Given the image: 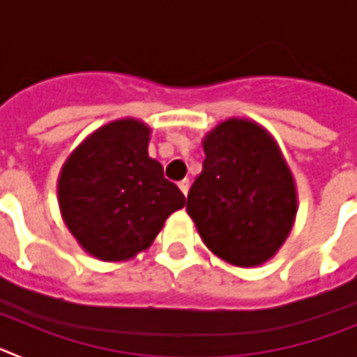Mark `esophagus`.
Listing matches in <instances>:
<instances>
[{
	"label": "esophagus",
	"instance_id": "34e87169",
	"mask_svg": "<svg viewBox=\"0 0 357 357\" xmlns=\"http://www.w3.org/2000/svg\"><path fill=\"white\" fill-rule=\"evenodd\" d=\"M178 188H181L182 193L188 195V191H189V181H188V178H184V181L178 182Z\"/></svg>",
	"mask_w": 357,
	"mask_h": 357
}]
</instances>
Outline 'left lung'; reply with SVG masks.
<instances>
[{"mask_svg": "<svg viewBox=\"0 0 357 357\" xmlns=\"http://www.w3.org/2000/svg\"><path fill=\"white\" fill-rule=\"evenodd\" d=\"M204 151L185 206L198 234L227 263L263 264L295 222L296 189L284 157L261 125L239 118L213 128Z\"/></svg>", "mask_w": 357, "mask_h": 357, "instance_id": "8db88e82", "label": "left lung"}]
</instances>
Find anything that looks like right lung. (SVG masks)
<instances>
[{
	"label": "right lung",
	"instance_id": "1",
	"mask_svg": "<svg viewBox=\"0 0 357 357\" xmlns=\"http://www.w3.org/2000/svg\"><path fill=\"white\" fill-rule=\"evenodd\" d=\"M150 128L137 119L107 123L66 160L59 178L62 218L82 248L102 261L146 250L185 197L148 155Z\"/></svg>",
	"mask_w": 357,
	"mask_h": 357
}]
</instances>
